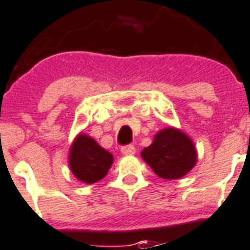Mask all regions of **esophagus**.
Returning <instances> with one entry per match:
<instances>
[{
    "label": "esophagus",
    "mask_w": 250,
    "mask_h": 250,
    "mask_svg": "<svg viewBox=\"0 0 250 250\" xmlns=\"http://www.w3.org/2000/svg\"><path fill=\"white\" fill-rule=\"evenodd\" d=\"M121 152L123 153V154H125V156H131V154H135L136 148H135V145L128 144V145H125V146H122Z\"/></svg>",
    "instance_id": "34e87169"
}]
</instances>
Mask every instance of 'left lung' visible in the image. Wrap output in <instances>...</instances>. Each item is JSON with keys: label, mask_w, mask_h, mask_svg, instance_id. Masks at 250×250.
Returning a JSON list of instances; mask_svg holds the SVG:
<instances>
[{"label": "left lung", "mask_w": 250, "mask_h": 250, "mask_svg": "<svg viewBox=\"0 0 250 250\" xmlns=\"http://www.w3.org/2000/svg\"><path fill=\"white\" fill-rule=\"evenodd\" d=\"M141 157L160 178L179 179L196 165L197 154L189 137L176 128H165L141 152Z\"/></svg>", "instance_id": "1"}]
</instances>
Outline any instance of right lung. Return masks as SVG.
Instances as JSON below:
<instances>
[{"label": "right lung", "instance_id": "1", "mask_svg": "<svg viewBox=\"0 0 250 250\" xmlns=\"http://www.w3.org/2000/svg\"><path fill=\"white\" fill-rule=\"evenodd\" d=\"M113 156L101 148L92 137L79 135L70 150V167L76 178L83 183L101 180L113 165Z\"/></svg>", "mask_w": 250, "mask_h": 250}]
</instances>
